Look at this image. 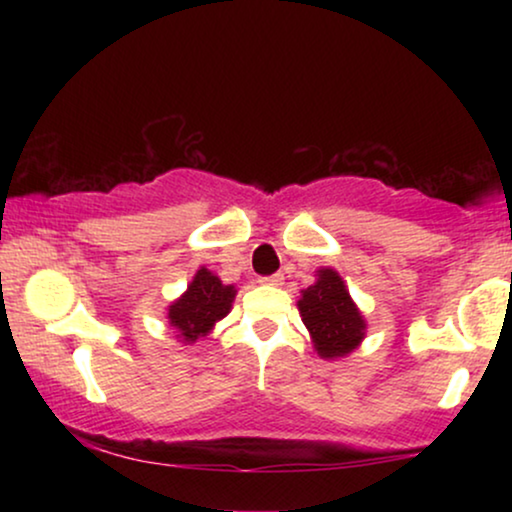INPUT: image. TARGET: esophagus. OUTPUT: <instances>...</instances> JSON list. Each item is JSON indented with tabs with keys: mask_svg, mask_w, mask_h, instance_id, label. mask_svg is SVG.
I'll return each instance as SVG.
<instances>
[{
	"mask_svg": "<svg viewBox=\"0 0 512 512\" xmlns=\"http://www.w3.org/2000/svg\"><path fill=\"white\" fill-rule=\"evenodd\" d=\"M261 284H268V286H282V284H284V275H282V272H275V275L261 277Z\"/></svg>",
	"mask_w": 512,
	"mask_h": 512,
	"instance_id": "esophagus-1",
	"label": "esophagus"
}]
</instances>
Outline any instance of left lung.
<instances>
[{"label":"left lung","mask_w":512,"mask_h":512,"mask_svg":"<svg viewBox=\"0 0 512 512\" xmlns=\"http://www.w3.org/2000/svg\"><path fill=\"white\" fill-rule=\"evenodd\" d=\"M298 310L324 359L345 356L363 340L366 324L335 270H319L317 282L298 300Z\"/></svg>","instance_id":"left-lung-1"}]
</instances>
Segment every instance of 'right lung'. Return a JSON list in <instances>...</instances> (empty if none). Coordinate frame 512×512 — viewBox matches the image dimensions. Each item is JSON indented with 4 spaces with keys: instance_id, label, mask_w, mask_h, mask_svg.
Segmentation results:
<instances>
[{
    "instance_id": "right-lung-1",
    "label": "right lung",
    "mask_w": 512,
    "mask_h": 512,
    "mask_svg": "<svg viewBox=\"0 0 512 512\" xmlns=\"http://www.w3.org/2000/svg\"><path fill=\"white\" fill-rule=\"evenodd\" d=\"M235 289L221 284V279L212 275L207 268L198 270L188 291L177 303L170 305L167 319L181 333L186 342H195L202 335L212 331L216 321L226 317L233 305Z\"/></svg>"
}]
</instances>
